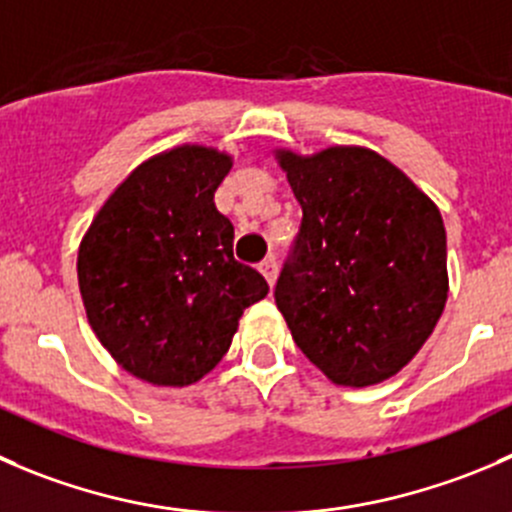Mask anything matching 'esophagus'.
I'll use <instances>...</instances> for the list:
<instances>
[{
  "label": "esophagus",
  "instance_id": "obj_1",
  "mask_svg": "<svg viewBox=\"0 0 512 512\" xmlns=\"http://www.w3.org/2000/svg\"><path fill=\"white\" fill-rule=\"evenodd\" d=\"M260 272L265 275V280L270 282V285H275V277H277V260L275 257H265V260L260 262Z\"/></svg>",
  "mask_w": 512,
  "mask_h": 512
}]
</instances>
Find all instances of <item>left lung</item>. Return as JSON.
Wrapping results in <instances>:
<instances>
[{"mask_svg":"<svg viewBox=\"0 0 512 512\" xmlns=\"http://www.w3.org/2000/svg\"><path fill=\"white\" fill-rule=\"evenodd\" d=\"M277 157L302 207L275 285L277 310L332 382L388 380L443 315V217L398 167L362 147Z\"/></svg>","mask_w":512,"mask_h":512,"instance_id":"8db88e82","label":"left lung"}]
</instances>
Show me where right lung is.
I'll return each mask as SVG.
<instances>
[{"instance_id": "right-lung-1", "label": "right lung", "mask_w": 512, "mask_h": 512, "mask_svg": "<svg viewBox=\"0 0 512 512\" xmlns=\"http://www.w3.org/2000/svg\"><path fill=\"white\" fill-rule=\"evenodd\" d=\"M232 162L185 145L137 167L104 202L77 257L89 325L109 355L152 385H192L230 350L267 280L235 260L215 207Z\"/></svg>"}]
</instances>
